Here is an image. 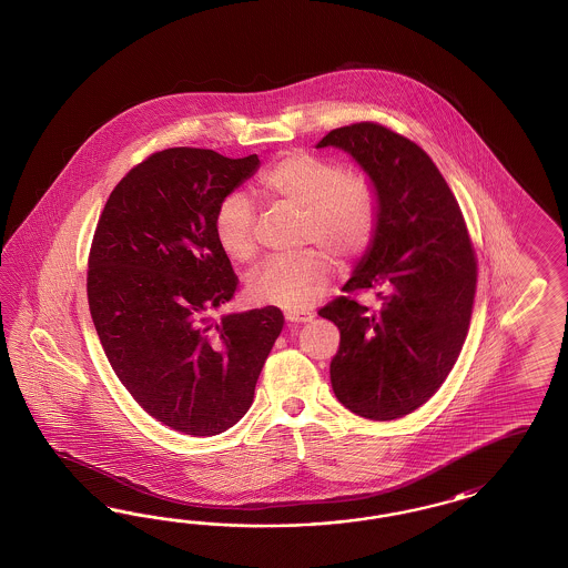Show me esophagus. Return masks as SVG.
<instances>
[{"instance_id": "obj_1", "label": "esophagus", "mask_w": 568, "mask_h": 568, "mask_svg": "<svg viewBox=\"0 0 568 568\" xmlns=\"http://www.w3.org/2000/svg\"><path fill=\"white\" fill-rule=\"evenodd\" d=\"M312 318H314L312 312H300V310H287L285 312V321L292 323V325H304V323H310Z\"/></svg>"}]
</instances>
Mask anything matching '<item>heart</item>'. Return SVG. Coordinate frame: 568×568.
<instances>
[{
	"mask_svg": "<svg viewBox=\"0 0 568 568\" xmlns=\"http://www.w3.org/2000/svg\"><path fill=\"white\" fill-rule=\"evenodd\" d=\"M262 195L276 206L302 212V243H314L337 262L361 256L375 235L377 191L362 174L344 172L321 155L295 150L260 176ZM254 206L241 193L226 195L214 216V233L235 262L256 256ZM318 250L264 262L250 278L260 306L306 310L327 292L331 260Z\"/></svg>",
	"mask_w": 568,
	"mask_h": 568,
	"instance_id": "b5f03b06",
	"label": "heart"
}]
</instances>
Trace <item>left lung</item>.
Returning a JSON list of instances; mask_svg holds the SVG:
<instances>
[{
  "instance_id": "left-lung-1",
  "label": "left lung",
  "mask_w": 568,
  "mask_h": 568,
  "mask_svg": "<svg viewBox=\"0 0 568 568\" xmlns=\"http://www.w3.org/2000/svg\"><path fill=\"white\" fill-rule=\"evenodd\" d=\"M316 148L352 155L377 191L375 235L344 292H377V308L342 295L323 318L339 328L331 385L347 410L371 420L414 413L458 361L477 290V260L446 179L410 139L358 122Z\"/></svg>"
}]
</instances>
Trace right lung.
<instances>
[{"mask_svg": "<svg viewBox=\"0 0 568 568\" xmlns=\"http://www.w3.org/2000/svg\"><path fill=\"white\" fill-rule=\"evenodd\" d=\"M258 169L256 154L150 155L110 193L91 243L87 297L108 362L145 413L193 437L250 410L285 323L275 306L210 318L237 292L214 216Z\"/></svg>", "mask_w": 568, "mask_h": 568, "instance_id": "1", "label": "right lung"}]
</instances>
